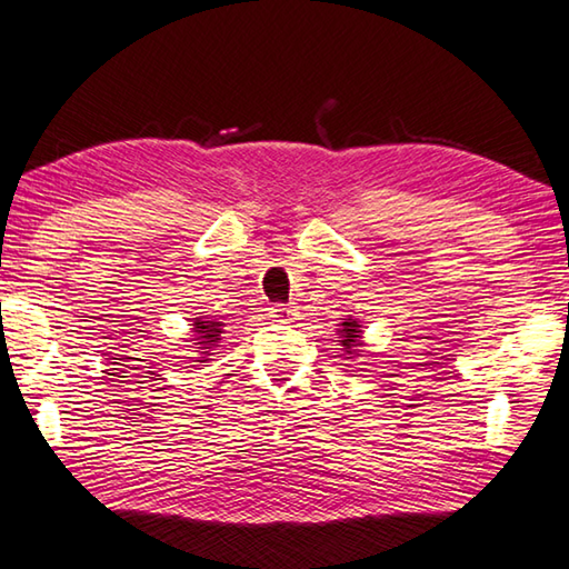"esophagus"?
I'll return each mask as SVG.
<instances>
[{
	"label": "esophagus",
	"instance_id": "1",
	"mask_svg": "<svg viewBox=\"0 0 569 569\" xmlns=\"http://www.w3.org/2000/svg\"><path fill=\"white\" fill-rule=\"evenodd\" d=\"M271 319L273 321H281V323H286V321H291V316H293V311H291V306H286V303H273L271 306Z\"/></svg>",
	"mask_w": 569,
	"mask_h": 569
}]
</instances>
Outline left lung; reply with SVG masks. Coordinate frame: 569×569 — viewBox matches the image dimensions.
<instances>
[{
    "label": "left lung",
    "instance_id": "left-lung-1",
    "mask_svg": "<svg viewBox=\"0 0 569 569\" xmlns=\"http://www.w3.org/2000/svg\"><path fill=\"white\" fill-rule=\"evenodd\" d=\"M341 326H343V331H341L343 341L341 343L346 346V349H353V346L359 343V329H356V321L349 319V321H343Z\"/></svg>",
    "mask_w": 569,
    "mask_h": 569
}]
</instances>
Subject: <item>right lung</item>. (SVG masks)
Instances as JSON below:
<instances>
[{
  "label": "right lung",
  "instance_id": "1",
  "mask_svg": "<svg viewBox=\"0 0 569 569\" xmlns=\"http://www.w3.org/2000/svg\"><path fill=\"white\" fill-rule=\"evenodd\" d=\"M196 333H198L196 341H200L203 343V349H208V346H213V341H218V336L223 331H220V323L216 321H196Z\"/></svg>",
  "mask_w": 569,
  "mask_h": 569
}]
</instances>
